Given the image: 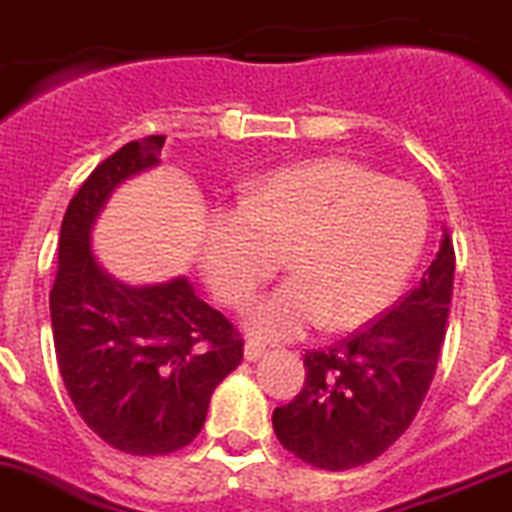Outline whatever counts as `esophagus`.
Masks as SVG:
<instances>
[{"mask_svg": "<svg viewBox=\"0 0 512 512\" xmlns=\"http://www.w3.org/2000/svg\"><path fill=\"white\" fill-rule=\"evenodd\" d=\"M262 355H265V345H260V342L250 340L247 345H244V361L255 363V361H260Z\"/></svg>", "mask_w": 512, "mask_h": 512, "instance_id": "obj_1", "label": "esophagus"}]
</instances>
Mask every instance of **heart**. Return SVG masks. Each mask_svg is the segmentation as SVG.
Segmentation results:
<instances>
[{
  "label": "heart",
  "instance_id": "1",
  "mask_svg": "<svg viewBox=\"0 0 512 512\" xmlns=\"http://www.w3.org/2000/svg\"><path fill=\"white\" fill-rule=\"evenodd\" d=\"M428 226L415 185L350 159H317L257 180L239 206L211 208L201 268L226 306H244L286 255L293 275L247 314L265 340H291L319 324L358 330L397 301Z\"/></svg>",
  "mask_w": 512,
  "mask_h": 512
}]
</instances>
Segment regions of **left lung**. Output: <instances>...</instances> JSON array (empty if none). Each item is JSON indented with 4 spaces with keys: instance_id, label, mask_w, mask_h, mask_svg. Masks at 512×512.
Segmentation results:
<instances>
[{
    "instance_id": "left-lung-1",
    "label": "left lung",
    "mask_w": 512,
    "mask_h": 512,
    "mask_svg": "<svg viewBox=\"0 0 512 512\" xmlns=\"http://www.w3.org/2000/svg\"><path fill=\"white\" fill-rule=\"evenodd\" d=\"M453 244L394 309L327 350L304 355L306 381L273 412L283 448L327 471L363 466L410 428L433 381L453 291Z\"/></svg>"
}]
</instances>
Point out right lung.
<instances>
[{
	"instance_id": "add662e5",
	"label": "right lung",
	"mask_w": 512,
	"mask_h": 512,
	"mask_svg": "<svg viewBox=\"0 0 512 512\" xmlns=\"http://www.w3.org/2000/svg\"><path fill=\"white\" fill-rule=\"evenodd\" d=\"M164 136L131 141L97 164L61 221L51 288L56 361L82 420L118 451L162 456L201 433L213 389L244 342L185 275L131 286L102 268L92 229L118 185L159 164Z\"/></svg>"
}]
</instances>
